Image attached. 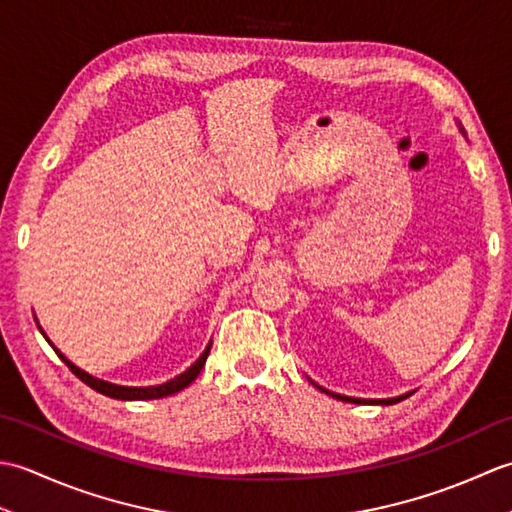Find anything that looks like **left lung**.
I'll return each instance as SVG.
<instances>
[{"label":"left lung","mask_w":512,"mask_h":512,"mask_svg":"<svg viewBox=\"0 0 512 512\" xmlns=\"http://www.w3.org/2000/svg\"><path fill=\"white\" fill-rule=\"evenodd\" d=\"M460 132L464 134V129H462V127H460ZM310 383H312L314 387H317V389L325 391V394H328V396H334V398L345 400V402H356V405H396V402L405 400L407 396H411V394H413V391H409V394H402V396H396V398H352V396H341V394H334V391H330V389H325V387L317 385V383H314V380H310Z\"/></svg>","instance_id":"8db88e82"}]
</instances>
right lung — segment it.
I'll list each match as a JSON object with an SVG mask.
<instances>
[{
	"label": "right lung",
	"instance_id": "right-lung-1",
	"mask_svg": "<svg viewBox=\"0 0 512 512\" xmlns=\"http://www.w3.org/2000/svg\"><path fill=\"white\" fill-rule=\"evenodd\" d=\"M35 321H37V317H35ZM37 325H39V321H37ZM39 330H41V325H39ZM41 334L46 336V332H43V330H41ZM46 341L52 345V350L59 354L61 361L72 369L74 376H79L85 385H90L92 389L99 391V394L116 398V400H154V398H165V396H171V394H178V391H182L184 387H189V385L193 383V380L200 376L202 367H204V363H206V356H209V352H211V343H213V341H209V345L204 347V352L200 354L198 361H195V363L187 369V372H182L180 376L167 380V383H162V385H149V387H127V385L107 383V380H101V378H96V376L88 374V372H85V369L76 367L68 356L61 354V352L57 350V347H54V343L48 339V336H46Z\"/></svg>",
	"mask_w": 512,
	"mask_h": 512
}]
</instances>
